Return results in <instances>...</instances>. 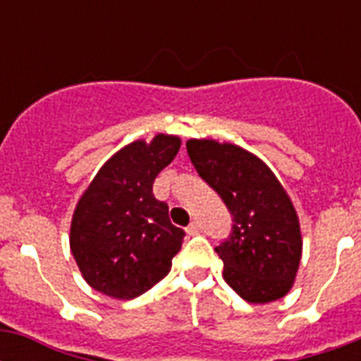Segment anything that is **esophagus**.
<instances>
[{"instance_id":"esophagus-1","label":"esophagus","mask_w":361,"mask_h":361,"mask_svg":"<svg viewBox=\"0 0 361 361\" xmlns=\"http://www.w3.org/2000/svg\"><path fill=\"white\" fill-rule=\"evenodd\" d=\"M198 232H200V225H198L197 221L187 226V234H191V236H195V234H198Z\"/></svg>"}]
</instances>
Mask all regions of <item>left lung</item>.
Here are the masks:
<instances>
[{
    "label": "left lung",
    "instance_id": "left-lung-1",
    "mask_svg": "<svg viewBox=\"0 0 361 361\" xmlns=\"http://www.w3.org/2000/svg\"><path fill=\"white\" fill-rule=\"evenodd\" d=\"M187 153L232 214L231 238L215 247L226 283L249 303L286 296L303 241L296 208L277 176L255 153L231 142L191 138Z\"/></svg>",
    "mask_w": 361,
    "mask_h": 361
}]
</instances>
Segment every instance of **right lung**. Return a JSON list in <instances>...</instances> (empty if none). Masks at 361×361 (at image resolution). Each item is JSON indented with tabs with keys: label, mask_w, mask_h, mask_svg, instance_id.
I'll return each instance as SVG.
<instances>
[{
	"label": "right lung",
	"mask_w": 361,
	"mask_h": 361,
	"mask_svg": "<svg viewBox=\"0 0 361 361\" xmlns=\"http://www.w3.org/2000/svg\"><path fill=\"white\" fill-rule=\"evenodd\" d=\"M181 146L174 135L135 140L99 169L76 202L69 243L82 277L116 300H133L166 277L185 232L153 197V181Z\"/></svg>",
	"instance_id": "1"
}]
</instances>
